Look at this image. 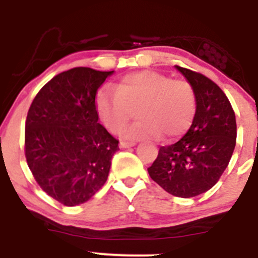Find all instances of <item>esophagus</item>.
<instances>
[{
    "label": "esophagus",
    "mask_w": 258,
    "mask_h": 258,
    "mask_svg": "<svg viewBox=\"0 0 258 258\" xmlns=\"http://www.w3.org/2000/svg\"><path fill=\"white\" fill-rule=\"evenodd\" d=\"M135 142H125V141H121L120 142V148H130L135 146Z\"/></svg>",
    "instance_id": "esophagus-1"
}]
</instances>
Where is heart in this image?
<instances>
[{
  "label": "heart",
  "mask_w": 258,
  "mask_h": 258,
  "mask_svg": "<svg viewBox=\"0 0 258 258\" xmlns=\"http://www.w3.org/2000/svg\"><path fill=\"white\" fill-rule=\"evenodd\" d=\"M197 106V94L188 81L148 70L127 74L96 97L103 125L115 135L125 130L137 109L138 121L123 133L128 139L178 137L190 127Z\"/></svg>",
  "instance_id": "heart-1"
}]
</instances>
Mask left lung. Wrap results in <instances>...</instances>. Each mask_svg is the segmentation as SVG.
Returning <instances> with one entry per match:
<instances>
[{
  "label": "left lung",
  "mask_w": 258,
  "mask_h": 258,
  "mask_svg": "<svg viewBox=\"0 0 258 258\" xmlns=\"http://www.w3.org/2000/svg\"><path fill=\"white\" fill-rule=\"evenodd\" d=\"M197 94V114L188 132L160 147L148 167L150 178L167 193L193 198L211 189L224 172L236 142L235 114L224 92L203 74L176 65Z\"/></svg>",
  "instance_id": "1"
}]
</instances>
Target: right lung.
Returning a JSON list of instances; mask_svg holds the SVG:
<instances>
[{
    "mask_svg": "<svg viewBox=\"0 0 258 258\" xmlns=\"http://www.w3.org/2000/svg\"><path fill=\"white\" fill-rule=\"evenodd\" d=\"M114 72L79 67L38 91L25 121V158L41 189L65 206L104 185L119 141L98 122L96 94Z\"/></svg>",
    "mask_w": 258,
    "mask_h": 258,
    "instance_id": "add662e5",
    "label": "right lung"
}]
</instances>
